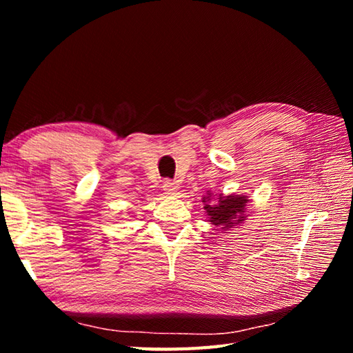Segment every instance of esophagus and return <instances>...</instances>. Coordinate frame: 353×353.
Returning a JSON list of instances; mask_svg holds the SVG:
<instances>
[{"instance_id":"1","label":"esophagus","mask_w":353,"mask_h":353,"mask_svg":"<svg viewBox=\"0 0 353 353\" xmlns=\"http://www.w3.org/2000/svg\"><path fill=\"white\" fill-rule=\"evenodd\" d=\"M162 188L167 194H174L177 191V185L174 182H171V181H165L163 185H162Z\"/></svg>"}]
</instances>
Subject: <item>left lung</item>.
I'll use <instances>...</instances> for the list:
<instances>
[{"mask_svg":"<svg viewBox=\"0 0 353 353\" xmlns=\"http://www.w3.org/2000/svg\"><path fill=\"white\" fill-rule=\"evenodd\" d=\"M211 199L212 194L208 191V196L203 197V201L206 203V214L209 215L208 221H211V224L219 228L224 234L230 228L245 220V203L249 201L247 196H220L215 205H211Z\"/></svg>","mask_w":353,"mask_h":353,"instance_id":"8db88e82","label":"left lung"}]
</instances>
